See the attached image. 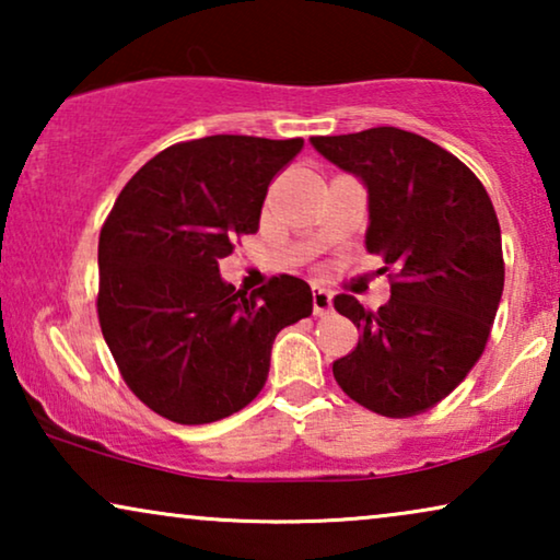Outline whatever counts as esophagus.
<instances>
[{
    "label": "esophagus",
    "instance_id": "obj_1",
    "mask_svg": "<svg viewBox=\"0 0 560 560\" xmlns=\"http://www.w3.org/2000/svg\"><path fill=\"white\" fill-rule=\"evenodd\" d=\"M331 301L334 295L328 293L326 288L313 285V313H316V316H328V313H331Z\"/></svg>",
    "mask_w": 560,
    "mask_h": 560
}]
</instances>
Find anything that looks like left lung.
I'll return each mask as SVG.
<instances>
[{
	"instance_id": "left-lung-1",
	"label": "left lung",
	"mask_w": 560,
	"mask_h": 560,
	"mask_svg": "<svg viewBox=\"0 0 560 560\" xmlns=\"http://www.w3.org/2000/svg\"><path fill=\"white\" fill-rule=\"evenodd\" d=\"M370 190L366 252L389 272L377 311L354 295L334 308L359 328L334 377L351 400L387 418L431 410L479 362L504 288L502 234L485 186L456 155L397 127L311 137Z\"/></svg>"
}]
</instances>
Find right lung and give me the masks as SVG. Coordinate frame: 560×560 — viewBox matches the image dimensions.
I'll use <instances>...</instances> for the list:
<instances>
[{"instance_id":"right-lung-1","label":"right lung","mask_w":560,"mask_h":560,"mask_svg":"<svg viewBox=\"0 0 560 560\" xmlns=\"http://www.w3.org/2000/svg\"><path fill=\"white\" fill-rule=\"evenodd\" d=\"M301 150V137L180 142L114 201L98 234V326L121 380L158 416L203 425L242 410L265 387L275 336L311 316L301 278L278 275L247 293L219 275Z\"/></svg>"}]
</instances>
